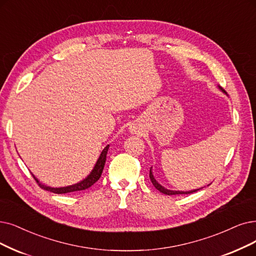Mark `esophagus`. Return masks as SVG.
<instances>
[{"label": "esophagus", "mask_w": 256, "mask_h": 256, "mask_svg": "<svg viewBox=\"0 0 256 256\" xmlns=\"http://www.w3.org/2000/svg\"><path fill=\"white\" fill-rule=\"evenodd\" d=\"M130 132H131V134H138V130H136V128H134V127H131L130 128Z\"/></svg>", "instance_id": "esophagus-1"}]
</instances>
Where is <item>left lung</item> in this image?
<instances>
[{
  "mask_svg": "<svg viewBox=\"0 0 256 256\" xmlns=\"http://www.w3.org/2000/svg\"><path fill=\"white\" fill-rule=\"evenodd\" d=\"M218 88H220V90L222 91V92H224V94H227L226 91H224L220 86H218ZM149 178H150V180H151V182L153 184V186H154V187H156L160 192H162V193H164V194H167V196H176V194H190V193L196 192L198 190L202 189V188H200V189H194V190H190V191H176V190H170V189H167V188H165L164 186H162L160 184H158V180L154 178V176H153V173H152V167L150 168ZM208 186H209V185H208Z\"/></svg>",
  "mask_w": 256,
  "mask_h": 256,
  "instance_id": "left-lung-1",
  "label": "left lung"
}]
</instances>
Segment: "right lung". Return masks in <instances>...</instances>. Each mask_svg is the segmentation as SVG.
Segmentation results:
<instances>
[{
  "label": "right lung",
  "mask_w": 256,
  "mask_h": 256,
  "mask_svg": "<svg viewBox=\"0 0 256 256\" xmlns=\"http://www.w3.org/2000/svg\"><path fill=\"white\" fill-rule=\"evenodd\" d=\"M108 149H109V145H107L103 149V151H102V153L100 154V158H98L92 171L90 172V174H88V176L85 178L83 180H80L76 184H74V185H70V186H67V187H60V188L49 187V186L44 185V184H42V182H40V180L34 174L32 176H34V180H36V182L38 184V186L40 188L44 189V190H47V191H50V192L56 193V194H63V193H69V192H74V191H80V190L88 189L89 187L92 186L96 182H98V178H100L102 172H103L105 162H106V156H107Z\"/></svg>",
  "instance_id": "right-lung-1"
}]
</instances>
